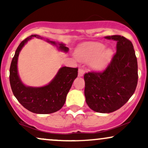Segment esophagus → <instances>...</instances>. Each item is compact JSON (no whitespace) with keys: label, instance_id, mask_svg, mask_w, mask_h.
<instances>
[{"label":"esophagus","instance_id":"34e87169","mask_svg":"<svg viewBox=\"0 0 148 148\" xmlns=\"http://www.w3.org/2000/svg\"><path fill=\"white\" fill-rule=\"evenodd\" d=\"M84 70L82 68H79V76H84Z\"/></svg>","mask_w":148,"mask_h":148}]
</instances>
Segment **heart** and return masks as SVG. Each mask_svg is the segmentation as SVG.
Masks as SVG:
<instances>
[{
  "label": "heart",
  "instance_id": "b5f03b06",
  "mask_svg": "<svg viewBox=\"0 0 148 148\" xmlns=\"http://www.w3.org/2000/svg\"><path fill=\"white\" fill-rule=\"evenodd\" d=\"M106 48V46L99 42H90L81 45L76 52L78 58L81 60H90L94 58L92 65L97 69H101L108 65L113 57L111 49Z\"/></svg>",
  "mask_w": 148,
  "mask_h": 148
}]
</instances>
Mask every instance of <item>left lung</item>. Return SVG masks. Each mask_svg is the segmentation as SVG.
Instances as JSON below:
<instances>
[{
    "mask_svg": "<svg viewBox=\"0 0 148 148\" xmlns=\"http://www.w3.org/2000/svg\"><path fill=\"white\" fill-rule=\"evenodd\" d=\"M117 42L116 52L102 72L84 74L86 101L98 113L117 111L133 95L138 84V63L132 42L121 35L104 37Z\"/></svg>",
    "mask_w": 148,
    "mask_h": 148,
    "instance_id": "left-lung-1",
    "label": "left lung"
}]
</instances>
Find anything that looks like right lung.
<instances>
[{
  "label": "right lung",
  "instance_id": "right-lung-1",
  "mask_svg": "<svg viewBox=\"0 0 148 148\" xmlns=\"http://www.w3.org/2000/svg\"><path fill=\"white\" fill-rule=\"evenodd\" d=\"M42 39L37 35H32L23 40L16 49L10 68V83L13 94L18 102L28 111L38 114H49L56 112L63 106L67 93L74 80L78 76V68L63 67L47 86L42 88L26 87L21 83L17 73V60L22 47L32 37ZM48 42L56 45L55 42ZM59 49L67 52L69 49L60 44Z\"/></svg>",
  "mask_w": 148,
  "mask_h": 148
}]
</instances>
